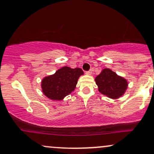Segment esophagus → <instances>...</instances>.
<instances>
[{
	"label": "esophagus",
	"instance_id": "esophagus-1",
	"mask_svg": "<svg viewBox=\"0 0 154 154\" xmlns=\"http://www.w3.org/2000/svg\"><path fill=\"white\" fill-rule=\"evenodd\" d=\"M92 72H93V69H90L89 71L86 72V74L87 75H91V74H92Z\"/></svg>",
	"mask_w": 154,
	"mask_h": 154
}]
</instances>
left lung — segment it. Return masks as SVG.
<instances>
[{
  "label": "left lung",
  "mask_w": 154,
  "mask_h": 154,
  "mask_svg": "<svg viewBox=\"0 0 154 154\" xmlns=\"http://www.w3.org/2000/svg\"><path fill=\"white\" fill-rule=\"evenodd\" d=\"M95 82L100 93L113 100L123 96L128 88L127 80L109 68L102 69L95 78Z\"/></svg>",
  "instance_id": "1"
}]
</instances>
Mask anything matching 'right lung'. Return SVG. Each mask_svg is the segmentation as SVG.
<instances>
[{
    "instance_id": "obj_1",
    "label": "right lung",
    "mask_w": 154,
    "mask_h": 154,
    "mask_svg": "<svg viewBox=\"0 0 154 154\" xmlns=\"http://www.w3.org/2000/svg\"><path fill=\"white\" fill-rule=\"evenodd\" d=\"M84 72L80 68L65 67L52 75L44 77L41 82L43 94L52 100H63L75 90L79 77Z\"/></svg>"
}]
</instances>
